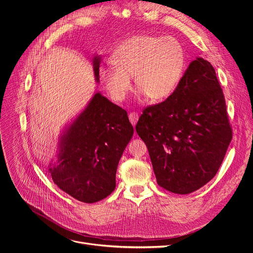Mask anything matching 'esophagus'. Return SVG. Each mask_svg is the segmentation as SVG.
I'll return each instance as SVG.
<instances>
[{
	"label": "esophagus",
	"mask_w": 253,
	"mask_h": 253,
	"mask_svg": "<svg viewBox=\"0 0 253 253\" xmlns=\"http://www.w3.org/2000/svg\"><path fill=\"white\" fill-rule=\"evenodd\" d=\"M129 120H130L131 124L135 127V125L138 121V115L136 113H130L129 114Z\"/></svg>",
	"instance_id": "obj_1"
}]
</instances>
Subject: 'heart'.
Returning <instances> with one entry per match:
<instances>
[{
    "label": "heart",
    "mask_w": 253,
    "mask_h": 253,
    "mask_svg": "<svg viewBox=\"0 0 253 253\" xmlns=\"http://www.w3.org/2000/svg\"><path fill=\"white\" fill-rule=\"evenodd\" d=\"M112 63L100 70L99 78L113 100L120 102L127 97L135 76L140 94L160 101L177 89L187 65V53L173 37L139 35L114 51Z\"/></svg>",
    "instance_id": "b5f03b06"
}]
</instances>
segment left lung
<instances>
[{
	"mask_svg": "<svg viewBox=\"0 0 253 253\" xmlns=\"http://www.w3.org/2000/svg\"><path fill=\"white\" fill-rule=\"evenodd\" d=\"M136 132L147 144L160 187L187 195L213 178L232 129L210 62L202 57L193 60L173 94L143 111Z\"/></svg>",
	"mask_w": 253,
	"mask_h": 253,
	"instance_id": "left-lung-1",
	"label": "left lung"
}]
</instances>
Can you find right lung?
Segmentation results:
<instances>
[{
    "label": "right lung",
    "mask_w": 253,
    "mask_h": 253,
    "mask_svg": "<svg viewBox=\"0 0 253 253\" xmlns=\"http://www.w3.org/2000/svg\"><path fill=\"white\" fill-rule=\"evenodd\" d=\"M101 56L92 59L99 83ZM127 112L95 92L58 137L56 160L48 172L57 187L77 200L95 203L116 188L120 159L133 135Z\"/></svg>",
    "instance_id": "add662e5"
}]
</instances>
